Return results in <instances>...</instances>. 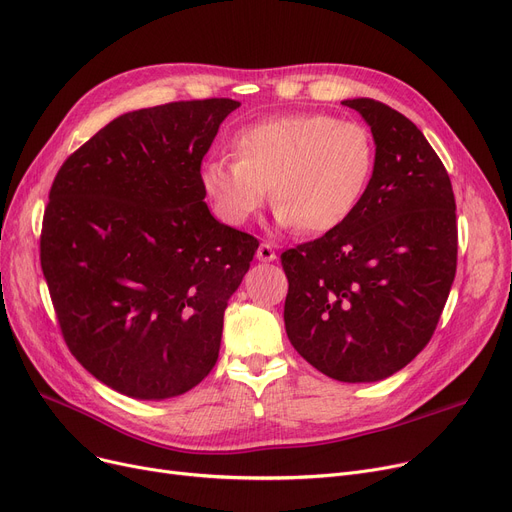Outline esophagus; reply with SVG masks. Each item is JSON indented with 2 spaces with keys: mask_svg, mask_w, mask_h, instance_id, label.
<instances>
[{
  "mask_svg": "<svg viewBox=\"0 0 512 512\" xmlns=\"http://www.w3.org/2000/svg\"><path fill=\"white\" fill-rule=\"evenodd\" d=\"M257 259L259 261H274L276 259V251H274L270 242H261L259 249H257Z\"/></svg>",
  "mask_w": 512,
  "mask_h": 512,
  "instance_id": "34e87169",
  "label": "esophagus"
}]
</instances>
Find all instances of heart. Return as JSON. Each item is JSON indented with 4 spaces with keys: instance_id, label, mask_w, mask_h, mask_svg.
Returning a JSON list of instances; mask_svg holds the SVG:
<instances>
[{
    "instance_id": "obj_1",
    "label": "heart",
    "mask_w": 512,
    "mask_h": 512,
    "mask_svg": "<svg viewBox=\"0 0 512 512\" xmlns=\"http://www.w3.org/2000/svg\"><path fill=\"white\" fill-rule=\"evenodd\" d=\"M234 159L211 157L201 186L228 224H247L274 193L278 222L307 234L342 226L361 203L375 164L369 130L326 114H288L242 128Z\"/></svg>"
}]
</instances>
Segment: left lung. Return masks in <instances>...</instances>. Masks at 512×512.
Returning <instances> with one entry per match:
<instances>
[{"label":"left lung","mask_w":512,"mask_h":512,"mask_svg":"<svg viewBox=\"0 0 512 512\" xmlns=\"http://www.w3.org/2000/svg\"><path fill=\"white\" fill-rule=\"evenodd\" d=\"M369 124L375 164L342 226L280 255L284 326L328 378L380 382L432 338L456 274V203L423 132L390 105L342 101Z\"/></svg>","instance_id":"8db88e82"}]
</instances>
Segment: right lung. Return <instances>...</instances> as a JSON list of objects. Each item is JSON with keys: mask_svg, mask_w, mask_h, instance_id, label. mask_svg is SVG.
<instances>
[{"mask_svg": "<svg viewBox=\"0 0 512 512\" xmlns=\"http://www.w3.org/2000/svg\"><path fill=\"white\" fill-rule=\"evenodd\" d=\"M238 105L122 114L51 184L41 267L64 340L93 378L130 398L184 394L218 361L228 299L259 242L213 218L201 161Z\"/></svg>", "mask_w": 512, "mask_h": 512, "instance_id": "1", "label": "right lung"}]
</instances>
